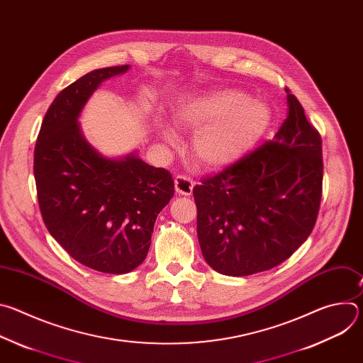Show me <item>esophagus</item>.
Instances as JSON below:
<instances>
[{
	"instance_id": "esophagus-1",
	"label": "esophagus",
	"mask_w": 363,
	"mask_h": 363,
	"mask_svg": "<svg viewBox=\"0 0 363 363\" xmlns=\"http://www.w3.org/2000/svg\"><path fill=\"white\" fill-rule=\"evenodd\" d=\"M194 188V181L189 177L178 175L175 178V191L179 195H191Z\"/></svg>"
}]
</instances>
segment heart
I'll return each instance as SVG.
<instances>
[{
    "label": "heart",
    "mask_w": 363,
    "mask_h": 363,
    "mask_svg": "<svg viewBox=\"0 0 363 363\" xmlns=\"http://www.w3.org/2000/svg\"><path fill=\"white\" fill-rule=\"evenodd\" d=\"M272 118L267 101L238 89H223L184 103L175 122L196 130L192 140L195 160L205 168L217 169L248 153L267 132ZM162 136L168 142L178 139L169 126H162Z\"/></svg>",
    "instance_id": "1"
}]
</instances>
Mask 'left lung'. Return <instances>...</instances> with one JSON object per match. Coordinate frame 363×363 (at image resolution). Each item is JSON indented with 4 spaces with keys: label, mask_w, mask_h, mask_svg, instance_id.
Returning a JSON list of instances; mask_svg holds the SVG:
<instances>
[{
    "label": "left lung",
    "mask_w": 363,
    "mask_h": 363,
    "mask_svg": "<svg viewBox=\"0 0 363 363\" xmlns=\"http://www.w3.org/2000/svg\"><path fill=\"white\" fill-rule=\"evenodd\" d=\"M287 91L274 139L194 188L202 255L216 272L250 276L281 264L307 240L322 199V138Z\"/></svg>",
    "instance_id": "left-lung-1"
}]
</instances>
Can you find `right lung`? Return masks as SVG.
Segmentation results:
<instances>
[{
  "instance_id": "1",
  "label": "right lung",
  "mask_w": 363,
  "mask_h": 363,
  "mask_svg": "<svg viewBox=\"0 0 363 363\" xmlns=\"http://www.w3.org/2000/svg\"><path fill=\"white\" fill-rule=\"evenodd\" d=\"M125 66L93 70L51 103L34 149V178L43 221L83 266L111 274L136 269L147 254L158 214L174 196V179L136 153L100 155L82 135L79 115L101 82Z\"/></svg>"
}]
</instances>
